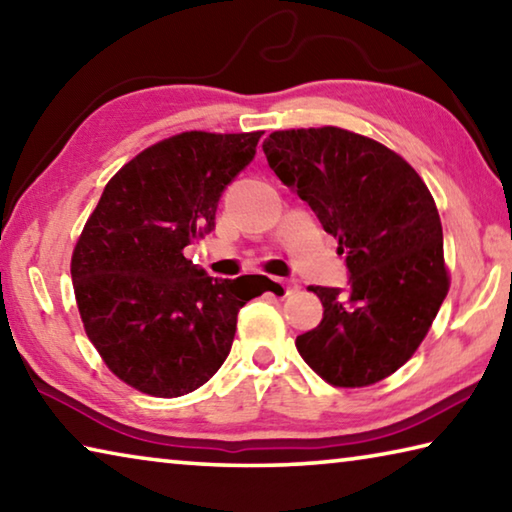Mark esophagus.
Wrapping results in <instances>:
<instances>
[{
	"label": "esophagus",
	"instance_id": "esophagus-1",
	"mask_svg": "<svg viewBox=\"0 0 512 512\" xmlns=\"http://www.w3.org/2000/svg\"><path fill=\"white\" fill-rule=\"evenodd\" d=\"M275 289H282L284 296H291V293L298 291V284L293 280H282V277H275Z\"/></svg>",
	"mask_w": 512,
	"mask_h": 512
}]
</instances>
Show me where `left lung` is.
<instances>
[{"label":"left lung","mask_w":512,"mask_h":512,"mask_svg":"<svg viewBox=\"0 0 512 512\" xmlns=\"http://www.w3.org/2000/svg\"><path fill=\"white\" fill-rule=\"evenodd\" d=\"M264 153L350 271L348 293L309 287L325 311L296 339L300 357L332 386L377 384L420 348L449 291L433 196L402 155L345 128L275 131Z\"/></svg>","instance_id":"1"}]
</instances>
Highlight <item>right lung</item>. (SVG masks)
<instances>
[{"label": "right lung", "mask_w": 512, "mask_h": 512, "mask_svg": "<svg viewBox=\"0 0 512 512\" xmlns=\"http://www.w3.org/2000/svg\"><path fill=\"white\" fill-rule=\"evenodd\" d=\"M255 133L187 131L137 153L108 180L72 253L85 334L115 377L153 397L203 386L230 354L250 298L183 255L255 158Z\"/></svg>", "instance_id": "add662e5"}]
</instances>
